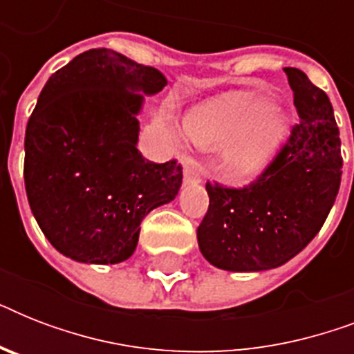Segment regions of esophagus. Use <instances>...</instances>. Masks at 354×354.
Masks as SVG:
<instances>
[{
    "mask_svg": "<svg viewBox=\"0 0 354 354\" xmlns=\"http://www.w3.org/2000/svg\"><path fill=\"white\" fill-rule=\"evenodd\" d=\"M183 180L185 183H198L200 182V163L193 158L185 160L183 165Z\"/></svg>",
    "mask_w": 354,
    "mask_h": 354,
    "instance_id": "obj_1",
    "label": "esophagus"
}]
</instances>
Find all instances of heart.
<instances>
[{
	"label": "heart",
	"mask_w": 354,
	"mask_h": 354,
	"mask_svg": "<svg viewBox=\"0 0 354 354\" xmlns=\"http://www.w3.org/2000/svg\"><path fill=\"white\" fill-rule=\"evenodd\" d=\"M185 132L200 149H222V169L250 180L268 165L286 136V119L250 93H230L189 113Z\"/></svg>",
	"instance_id": "obj_1"
}]
</instances>
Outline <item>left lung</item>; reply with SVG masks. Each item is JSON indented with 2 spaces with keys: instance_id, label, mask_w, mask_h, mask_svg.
<instances>
[{
  "instance_id": "left-lung-1",
  "label": "left lung",
  "mask_w": 354,
  "mask_h": 354,
  "mask_svg": "<svg viewBox=\"0 0 354 354\" xmlns=\"http://www.w3.org/2000/svg\"><path fill=\"white\" fill-rule=\"evenodd\" d=\"M301 121L253 182H207L209 207L200 222V252L232 272L277 268L322 230L340 189V130L329 97L297 68H285Z\"/></svg>"
}]
</instances>
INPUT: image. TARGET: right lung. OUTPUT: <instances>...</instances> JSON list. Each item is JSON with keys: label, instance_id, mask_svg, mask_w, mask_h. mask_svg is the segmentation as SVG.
Returning <instances> with one entry per match:
<instances>
[{"label": "right lung", "instance_id": "right-lung-1", "mask_svg": "<svg viewBox=\"0 0 354 354\" xmlns=\"http://www.w3.org/2000/svg\"><path fill=\"white\" fill-rule=\"evenodd\" d=\"M165 75L106 47L53 73L25 132V191L47 241L80 263L115 264L138 246L139 224L174 200L176 160L154 163L138 150L143 91Z\"/></svg>", "mask_w": 354, "mask_h": 354}]
</instances>
